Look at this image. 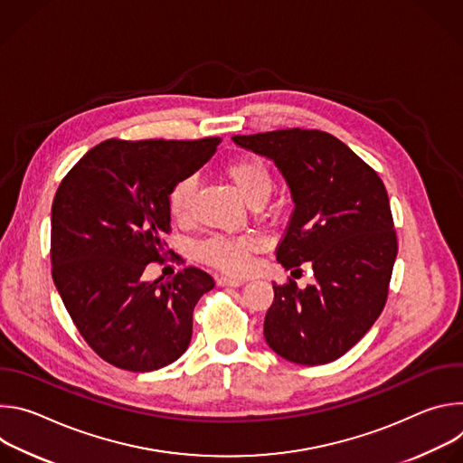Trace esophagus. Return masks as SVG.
Instances as JSON below:
<instances>
[{
  "mask_svg": "<svg viewBox=\"0 0 463 463\" xmlns=\"http://www.w3.org/2000/svg\"><path fill=\"white\" fill-rule=\"evenodd\" d=\"M220 286H229V288H238V286H241L245 280L243 279H238V277H220Z\"/></svg>",
  "mask_w": 463,
  "mask_h": 463,
  "instance_id": "1",
  "label": "esophagus"
}]
</instances>
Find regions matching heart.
<instances>
[{
  "label": "heart",
  "mask_w": 463,
  "mask_h": 463,
  "mask_svg": "<svg viewBox=\"0 0 463 463\" xmlns=\"http://www.w3.org/2000/svg\"><path fill=\"white\" fill-rule=\"evenodd\" d=\"M225 175L238 188L243 200L252 207L266 203L273 192V174L269 166L256 157H240L225 165ZM195 200V179L181 177L174 183L168 194V209L174 220L184 222L192 213ZM260 247V240L254 236H216L202 243L200 256L214 266L231 271L243 273L249 268V254Z\"/></svg>",
  "instance_id": "obj_1"
}]
</instances>
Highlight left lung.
<instances>
[{"instance_id": "1", "label": "left lung", "mask_w": 463, "mask_h": 463, "mask_svg": "<svg viewBox=\"0 0 463 463\" xmlns=\"http://www.w3.org/2000/svg\"><path fill=\"white\" fill-rule=\"evenodd\" d=\"M275 163L295 211L277 249L284 269L307 261L315 284L273 286L263 337L280 357L326 364L357 345L381 315L398 240L379 175L343 141L318 129L234 136Z\"/></svg>"}]
</instances>
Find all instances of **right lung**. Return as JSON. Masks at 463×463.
Masks as SVG:
<instances>
[{
    "label": "right lung",
    "instance_id": "right-lung-1",
    "mask_svg": "<svg viewBox=\"0 0 463 463\" xmlns=\"http://www.w3.org/2000/svg\"><path fill=\"white\" fill-rule=\"evenodd\" d=\"M200 141L109 139L91 148L60 183L51 209L52 280L88 345L129 372L159 370L190 345L192 313L214 288L186 268L172 280H145L170 232L168 194L216 152Z\"/></svg>",
    "mask_w": 463,
    "mask_h": 463
}]
</instances>
